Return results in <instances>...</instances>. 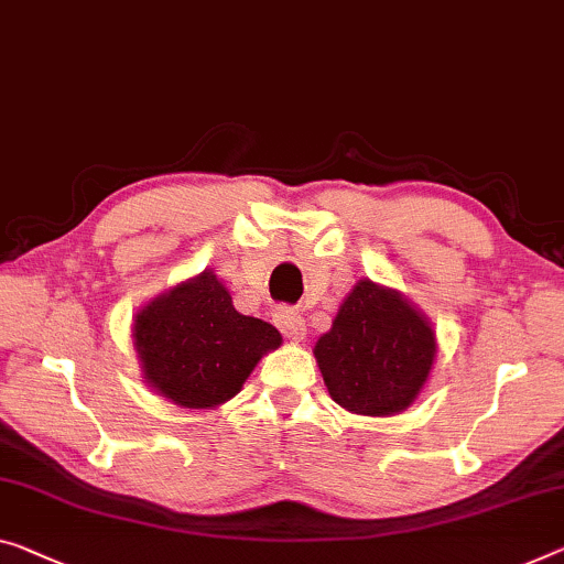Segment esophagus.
Returning a JSON list of instances; mask_svg holds the SVG:
<instances>
[{"instance_id":"esophagus-1","label":"esophagus","mask_w":564,"mask_h":564,"mask_svg":"<svg viewBox=\"0 0 564 564\" xmlns=\"http://www.w3.org/2000/svg\"><path fill=\"white\" fill-rule=\"evenodd\" d=\"M274 323H276V327H280L284 335L290 337V340H294V343L305 340L307 325H305V319H302V315H300L297 310L276 307L274 310Z\"/></svg>"}]
</instances>
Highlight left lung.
Masks as SVG:
<instances>
[{
    "label": "left lung",
    "mask_w": 564,
    "mask_h": 564,
    "mask_svg": "<svg viewBox=\"0 0 564 564\" xmlns=\"http://www.w3.org/2000/svg\"><path fill=\"white\" fill-rule=\"evenodd\" d=\"M315 358L337 405L360 415H393L426 386L436 333L401 292L360 280L330 333L317 340Z\"/></svg>",
    "instance_id": "left-lung-1"
}]
</instances>
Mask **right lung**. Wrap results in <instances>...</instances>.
Here are the masks:
<instances>
[{"label":"right lung","instance_id":"right-lung-1","mask_svg":"<svg viewBox=\"0 0 564 564\" xmlns=\"http://www.w3.org/2000/svg\"><path fill=\"white\" fill-rule=\"evenodd\" d=\"M135 350L155 393L184 409H216L282 345L276 327L234 310L214 272L159 294L135 315Z\"/></svg>","mask_w":564,"mask_h":564}]
</instances>
